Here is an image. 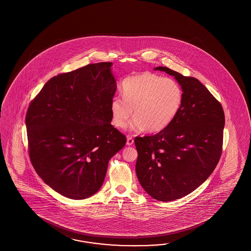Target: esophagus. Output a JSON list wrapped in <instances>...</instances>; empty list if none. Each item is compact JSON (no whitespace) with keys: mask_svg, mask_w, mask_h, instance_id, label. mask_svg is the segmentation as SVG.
Listing matches in <instances>:
<instances>
[{"mask_svg":"<svg viewBox=\"0 0 251 251\" xmlns=\"http://www.w3.org/2000/svg\"><path fill=\"white\" fill-rule=\"evenodd\" d=\"M133 144V139L131 136H127V140H126V145L130 146Z\"/></svg>","mask_w":251,"mask_h":251,"instance_id":"1","label":"esophagus"}]
</instances>
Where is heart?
I'll use <instances>...</instances> for the list:
<instances>
[{
	"mask_svg": "<svg viewBox=\"0 0 251 251\" xmlns=\"http://www.w3.org/2000/svg\"><path fill=\"white\" fill-rule=\"evenodd\" d=\"M122 90L123 96L113 97L110 103L112 122L118 128L126 127L133 114L132 129L159 132L171 123L181 107V87L171 78L144 73L126 78Z\"/></svg>",
	"mask_w": 251,
	"mask_h": 251,
	"instance_id": "heart-1",
	"label": "heart"
}]
</instances>
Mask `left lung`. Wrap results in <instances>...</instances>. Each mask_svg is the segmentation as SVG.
I'll list each match as a JSON object with an SVG mask.
<instances>
[{
  "label": "left lung",
  "mask_w": 251,
  "mask_h": 251,
  "mask_svg": "<svg viewBox=\"0 0 251 251\" xmlns=\"http://www.w3.org/2000/svg\"><path fill=\"white\" fill-rule=\"evenodd\" d=\"M155 70L181 86V107L159 133L135 137V171L151 198L168 202L193 192L213 173L223 151L225 118L221 103L198 79L168 67Z\"/></svg>",
  "instance_id": "1"
}]
</instances>
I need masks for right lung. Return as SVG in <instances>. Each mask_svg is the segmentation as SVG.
<instances>
[{
	"label": "right lung",
	"mask_w": 251,
	"mask_h": 251,
	"mask_svg": "<svg viewBox=\"0 0 251 251\" xmlns=\"http://www.w3.org/2000/svg\"><path fill=\"white\" fill-rule=\"evenodd\" d=\"M112 63L91 64L48 80L26 115L28 153L35 171L71 199L98 192L108 161L126 138L111 125L117 90Z\"/></svg>",
	"instance_id": "add662e5"
}]
</instances>
